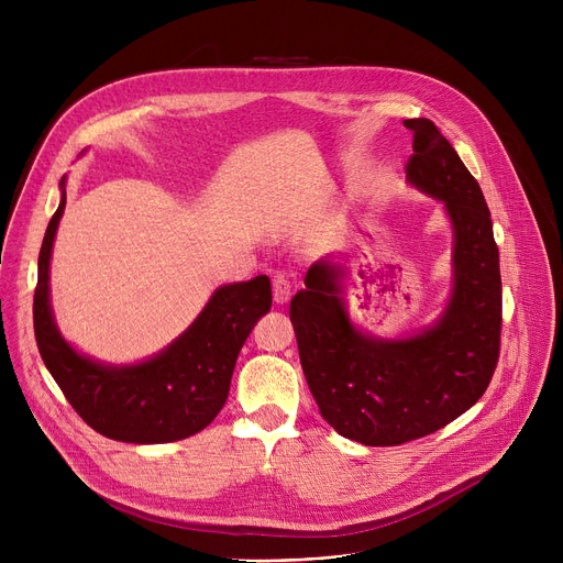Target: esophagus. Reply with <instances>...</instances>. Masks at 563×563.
<instances>
[{"label": "esophagus", "instance_id": "1", "mask_svg": "<svg viewBox=\"0 0 563 563\" xmlns=\"http://www.w3.org/2000/svg\"><path fill=\"white\" fill-rule=\"evenodd\" d=\"M272 291H274V302L276 305H285L289 300V296H291V285H289V280L285 276L278 274V276L272 278Z\"/></svg>", "mask_w": 563, "mask_h": 563}]
</instances>
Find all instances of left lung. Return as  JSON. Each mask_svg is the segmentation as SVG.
<instances>
[{"mask_svg":"<svg viewBox=\"0 0 563 563\" xmlns=\"http://www.w3.org/2000/svg\"><path fill=\"white\" fill-rule=\"evenodd\" d=\"M410 187L443 205L452 227V287L421 330L378 336L350 313V258L325 256L291 298L300 365L323 419L363 445H400L445 428L484 396L499 358L501 274L490 209L454 146L426 118Z\"/></svg>","mask_w":563,"mask_h":563,"instance_id":"1","label":"left lung"}]
</instances>
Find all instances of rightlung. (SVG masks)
<instances>
[{
    "instance_id": "right-lung-1",
    "label": "right lung",
    "mask_w": 563,
    "mask_h": 563,
    "mask_svg": "<svg viewBox=\"0 0 563 563\" xmlns=\"http://www.w3.org/2000/svg\"><path fill=\"white\" fill-rule=\"evenodd\" d=\"M66 207V176L37 261L33 300L42 361L68 404L96 432L124 443H172L205 430L222 410L240 350L272 309V283L256 276L220 285L194 323L135 363H104L70 345L51 305V258Z\"/></svg>"
}]
</instances>
